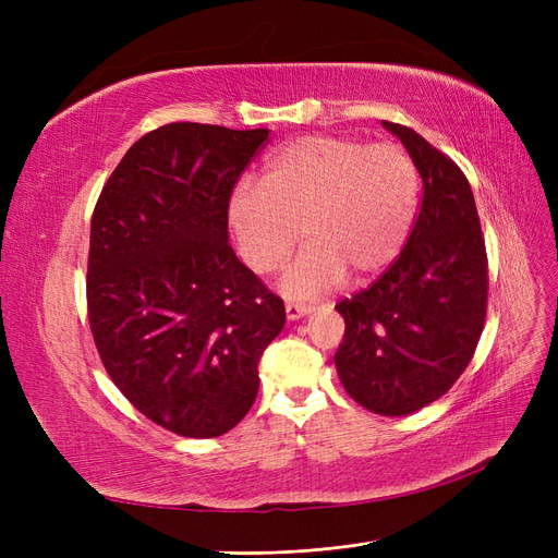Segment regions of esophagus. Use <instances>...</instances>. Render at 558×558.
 Returning a JSON list of instances; mask_svg holds the SVG:
<instances>
[{"label":"esophagus","mask_w":558,"mask_h":558,"mask_svg":"<svg viewBox=\"0 0 558 558\" xmlns=\"http://www.w3.org/2000/svg\"><path fill=\"white\" fill-rule=\"evenodd\" d=\"M312 312V307L307 305H295V302H286V316H289V320H298L302 316H307Z\"/></svg>","instance_id":"obj_1"}]
</instances>
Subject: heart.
Segmentation results:
<instances>
[{
    "instance_id": "1",
    "label": "heart",
    "mask_w": 558,
    "mask_h": 558,
    "mask_svg": "<svg viewBox=\"0 0 558 558\" xmlns=\"http://www.w3.org/2000/svg\"><path fill=\"white\" fill-rule=\"evenodd\" d=\"M418 170L400 144H365L310 134L267 160L263 183L244 179L230 195L228 218L244 263L269 275L286 265L283 295L330 291L347 275L367 281L391 265L410 240L418 207Z\"/></svg>"
}]
</instances>
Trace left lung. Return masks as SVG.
<instances>
[{"label": "left lung", "instance_id": "8db88e82", "mask_svg": "<svg viewBox=\"0 0 558 558\" xmlns=\"http://www.w3.org/2000/svg\"><path fill=\"white\" fill-rule=\"evenodd\" d=\"M424 181L410 240L365 291L342 300L344 337L335 367L365 410L404 416L445 396L477 349L488 265L470 183L412 128L381 121Z\"/></svg>", "mask_w": 558, "mask_h": 558}]
</instances>
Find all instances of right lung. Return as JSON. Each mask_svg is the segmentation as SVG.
Returning a JSON list of instances; mask_svg holds the SVG:
<instances>
[{
  "label": "right lung",
  "mask_w": 558,
  "mask_h": 558,
  "mask_svg": "<svg viewBox=\"0 0 558 558\" xmlns=\"http://www.w3.org/2000/svg\"><path fill=\"white\" fill-rule=\"evenodd\" d=\"M269 130L170 123L130 146L90 223L88 320L111 381L183 437L234 428L281 298L234 256L228 205Z\"/></svg>",
  "instance_id": "right-lung-1"
}]
</instances>
